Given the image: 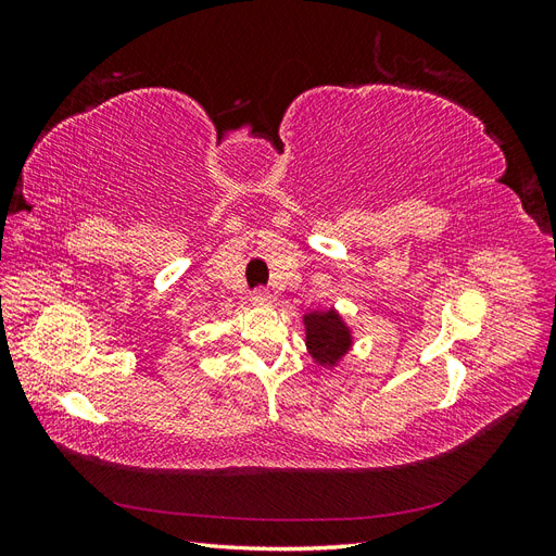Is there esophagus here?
<instances>
[{
    "mask_svg": "<svg viewBox=\"0 0 556 556\" xmlns=\"http://www.w3.org/2000/svg\"><path fill=\"white\" fill-rule=\"evenodd\" d=\"M250 301H252V304H255V306H268V304H271V301H274V296H271V292H268V290H255V292H252V296H250Z\"/></svg>",
    "mask_w": 556,
    "mask_h": 556,
    "instance_id": "1",
    "label": "esophagus"
}]
</instances>
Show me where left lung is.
Returning <instances> with one entry per match:
<instances>
[{
  "label": "left lung",
  "mask_w": 556,
  "mask_h": 556,
  "mask_svg": "<svg viewBox=\"0 0 556 556\" xmlns=\"http://www.w3.org/2000/svg\"><path fill=\"white\" fill-rule=\"evenodd\" d=\"M306 327V350L315 364L333 368L348 355L352 348V329L343 315L329 311H311L304 315Z\"/></svg>",
  "instance_id": "1"
}]
</instances>
